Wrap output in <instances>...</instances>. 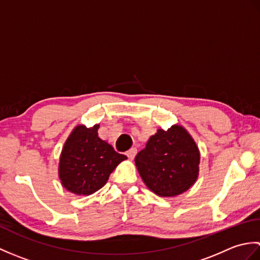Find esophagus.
<instances>
[{"instance_id": "obj_1", "label": "esophagus", "mask_w": 260, "mask_h": 260, "mask_svg": "<svg viewBox=\"0 0 260 260\" xmlns=\"http://www.w3.org/2000/svg\"><path fill=\"white\" fill-rule=\"evenodd\" d=\"M136 153H137V150L135 147H132L131 150H128L126 152V155H127V157H128L129 159H133L134 157H135V155H136Z\"/></svg>"}]
</instances>
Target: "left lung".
I'll return each instance as SVG.
<instances>
[{
  "instance_id": "left-lung-1",
  "label": "left lung",
  "mask_w": 260,
  "mask_h": 260,
  "mask_svg": "<svg viewBox=\"0 0 260 260\" xmlns=\"http://www.w3.org/2000/svg\"><path fill=\"white\" fill-rule=\"evenodd\" d=\"M200 152L180 125L157 129L135 157L142 180L159 197H175L189 190L199 175Z\"/></svg>"
}]
</instances>
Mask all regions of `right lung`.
I'll return each mask as SVG.
<instances>
[{
  "label": "right lung",
  "instance_id": "1",
  "mask_svg": "<svg viewBox=\"0 0 260 260\" xmlns=\"http://www.w3.org/2000/svg\"><path fill=\"white\" fill-rule=\"evenodd\" d=\"M98 127L77 126L60 155L59 178L63 187L75 194L89 196L102 189L115 168L127 158L99 139Z\"/></svg>",
  "mask_w": 260,
  "mask_h": 260
}]
</instances>
